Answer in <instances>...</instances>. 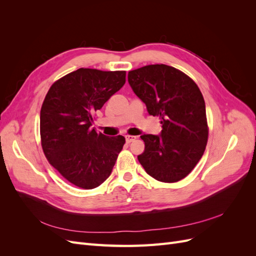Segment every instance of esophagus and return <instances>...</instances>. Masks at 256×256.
I'll use <instances>...</instances> for the list:
<instances>
[{
  "instance_id": "obj_1",
  "label": "esophagus",
  "mask_w": 256,
  "mask_h": 256,
  "mask_svg": "<svg viewBox=\"0 0 256 256\" xmlns=\"http://www.w3.org/2000/svg\"><path fill=\"white\" fill-rule=\"evenodd\" d=\"M134 140H136V136H126V142L127 143H131V142H134Z\"/></svg>"
}]
</instances>
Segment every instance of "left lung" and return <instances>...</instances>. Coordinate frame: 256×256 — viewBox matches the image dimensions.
Listing matches in <instances>:
<instances>
[{
	"label": "left lung",
	"mask_w": 256,
	"mask_h": 256,
	"mask_svg": "<svg viewBox=\"0 0 256 256\" xmlns=\"http://www.w3.org/2000/svg\"><path fill=\"white\" fill-rule=\"evenodd\" d=\"M128 82L148 113L159 116L162 124L160 136H141L145 150L138 162L159 182L182 180L202 158L208 141L202 92L189 76L164 64L131 70Z\"/></svg>",
	"instance_id": "8db88e82"
}]
</instances>
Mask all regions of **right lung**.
I'll list each match as a JSON object with an SVG mask.
<instances>
[{"mask_svg":"<svg viewBox=\"0 0 256 256\" xmlns=\"http://www.w3.org/2000/svg\"><path fill=\"white\" fill-rule=\"evenodd\" d=\"M126 82V72L79 68L54 82L40 110L46 158L69 182L94 189L110 176L126 140L92 128L95 113Z\"/></svg>","mask_w":256,"mask_h":256,"instance_id":"1","label":"right lung"}]
</instances>
